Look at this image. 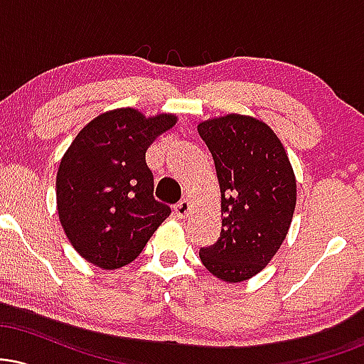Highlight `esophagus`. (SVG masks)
I'll return each mask as SVG.
<instances>
[{
	"mask_svg": "<svg viewBox=\"0 0 364 364\" xmlns=\"http://www.w3.org/2000/svg\"><path fill=\"white\" fill-rule=\"evenodd\" d=\"M190 210H191V202L188 198H183L181 202H178L176 205H174V214H176L179 219L186 217L190 214Z\"/></svg>",
	"mask_w": 364,
	"mask_h": 364,
	"instance_id": "1",
	"label": "esophagus"
}]
</instances>
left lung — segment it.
<instances>
[{
	"label": "left lung",
	"instance_id": "obj_1",
	"mask_svg": "<svg viewBox=\"0 0 364 364\" xmlns=\"http://www.w3.org/2000/svg\"><path fill=\"white\" fill-rule=\"evenodd\" d=\"M214 157L223 229L200 260L217 279L257 275L286 240L296 207V179L281 140L262 121L229 114L198 124Z\"/></svg>",
	"mask_w": 364,
	"mask_h": 364
}]
</instances>
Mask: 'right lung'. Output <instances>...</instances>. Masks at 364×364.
I'll list each match as a JSON object with an SVG mask.
<instances>
[{
    "label": "right lung",
    "instance_id": "right-lung-1",
    "mask_svg": "<svg viewBox=\"0 0 364 364\" xmlns=\"http://www.w3.org/2000/svg\"><path fill=\"white\" fill-rule=\"evenodd\" d=\"M174 124V114L145 118L127 107L97 116L75 136L58 169V215L87 262L104 270L128 265L171 214L154 198L145 152Z\"/></svg>",
    "mask_w": 364,
    "mask_h": 364
}]
</instances>
